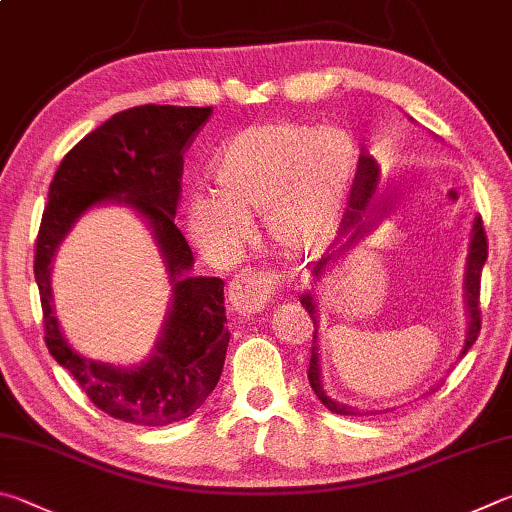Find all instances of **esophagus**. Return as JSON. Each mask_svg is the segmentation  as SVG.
Returning <instances> with one entry per match:
<instances>
[{
  "label": "esophagus",
  "mask_w": 512,
  "mask_h": 512,
  "mask_svg": "<svg viewBox=\"0 0 512 512\" xmlns=\"http://www.w3.org/2000/svg\"><path fill=\"white\" fill-rule=\"evenodd\" d=\"M276 290V281L272 274H261L245 270L229 283L227 301L229 308L240 317H247L251 312L265 308V303Z\"/></svg>",
  "instance_id": "34e87169"
}]
</instances>
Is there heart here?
<instances>
[{"mask_svg": "<svg viewBox=\"0 0 512 512\" xmlns=\"http://www.w3.org/2000/svg\"><path fill=\"white\" fill-rule=\"evenodd\" d=\"M355 168V141L342 128L249 125L215 152L213 193L188 200V233L206 254L231 258L249 240V220L263 215L283 254H324L342 231Z\"/></svg>", "mask_w": 512, "mask_h": 512, "instance_id": "heart-1", "label": "heart"}]
</instances>
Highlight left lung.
Segmentation results:
<instances>
[{"label":"left lung","instance_id":"left-lung-1","mask_svg":"<svg viewBox=\"0 0 512 512\" xmlns=\"http://www.w3.org/2000/svg\"><path fill=\"white\" fill-rule=\"evenodd\" d=\"M411 119V116H409ZM414 121V119H411ZM387 200L389 195L380 191V166L373 157H360V170H357L353 191H351V209L344 215V231H351L346 245L339 247L335 254H330L324 261H319L317 265H312L310 274L315 276L317 281L326 279V276L335 270V265H339L344 258L351 254V249L355 245H360L366 236L380 227V222L384 215H387ZM488 258V242H486V233H483V222L479 215H474L472 227H470V242H468V256H465V272H463V303H465V337H463V346L459 351L461 357L470 351V346L477 339L479 330H481V315H479V281H481V270L486 265ZM301 306L308 310V315L312 317V324H315V333H312V348H310V369H308V380L312 391L317 393V398L321 400L328 411L339 416H364V414H384V411H391V407L380 409V411H369V409H357L346 405V402L335 400L324 387V375H321V348H319V310H317V292L315 288L301 294ZM434 389H429L427 393H432ZM425 393V396H427Z\"/></svg>","mask_w":512,"mask_h":512}]
</instances>
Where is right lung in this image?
I'll return each instance as SVG.
<instances>
[{"instance_id": "right-lung-1", "label": "right lung", "mask_w": 512, "mask_h": 512, "mask_svg": "<svg viewBox=\"0 0 512 512\" xmlns=\"http://www.w3.org/2000/svg\"><path fill=\"white\" fill-rule=\"evenodd\" d=\"M211 107L139 105L114 114L71 148L53 175L35 242L47 348L107 416L143 427L184 420L220 380L229 346L224 281L191 276L193 251L175 224L182 152ZM125 205L147 224L171 285V303L153 353L121 367L89 361L55 317L50 265L75 222L98 205Z\"/></svg>"}]
</instances>
